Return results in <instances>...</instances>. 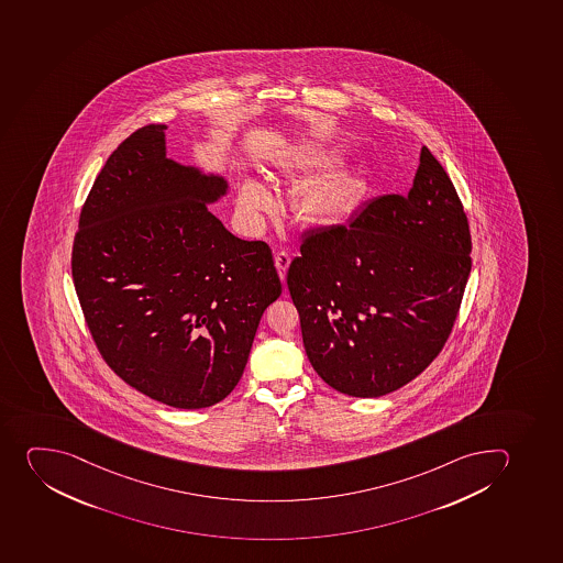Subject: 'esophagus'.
<instances>
[{
  "label": "esophagus",
  "mask_w": 563,
  "mask_h": 563,
  "mask_svg": "<svg viewBox=\"0 0 563 563\" xmlns=\"http://www.w3.org/2000/svg\"><path fill=\"white\" fill-rule=\"evenodd\" d=\"M289 263H291V257H289L288 253L279 252L275 255V268L279 272V277L283 280L286 277V272H288Z\"/></svg>",
  "instance_id": "obj_1"
}]
</instances>
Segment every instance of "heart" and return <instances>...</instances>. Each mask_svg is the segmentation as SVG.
Instances as JSON below:
<instances>
[{"label": "heart", "instance_id": "b5f03b06", "mask_svg": "<svg viewBox=\"0 0 563 563\" xmlns=\"http://www.w3.org/2000/svg\"><path fill=\"white\" fill-rule=\"evenodd\" d=\"M330 165V161L319 152H305L291 163L289 170L297 176H306ZM364 201V186L361 179L347 172H331L317 181L306 186L297 199V212L300 219L311 224H335L355 212ZM274 205V197L266 186L246 179L239 191V212L244 221L257 224L258 219Z\"/></svg>", "mask_w": 563, "mask_h": 563}]
</instances>
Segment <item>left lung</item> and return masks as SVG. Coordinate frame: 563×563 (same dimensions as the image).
<instances>
[{"mask_svg":"<svg viewBox=\"0 0 563 563\" xmlns=\"http://www.w3.org/2000/svg\"><path fill=\"white\" fill-rule=\"evenodd\" d=\"M467 217L422 146L408 196L367 202L347 227L314 230L289 264L306 355L336 391L377 398L439 355L471 272Z\"/></svg>","mask_w":563,"mask_h":563,"instance_id":"left-lung-1","label":"left lung"}]
</instances>
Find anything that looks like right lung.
I'll list each match as a JSON object with an SVG mask.
<instances>
[{
	"label": "right lung",
	"mask_w": 563,
	"mask_h": 563,
	"mask_svg": "<svg viewBox=\"0 0 563 563\" xmlns=\"http://www.w3.org/2000/svg\"><path fill=\"white\" fill-rule=\"evenodd\" d=\"M165 130H135L99 172L74 239V286L119 377L201 409L238 386L283 286L268 244L235 238L208 210L227 177L170 159Z\"/></svg>",
	"instance_id": "right-lung-1"
}]
</instances>
